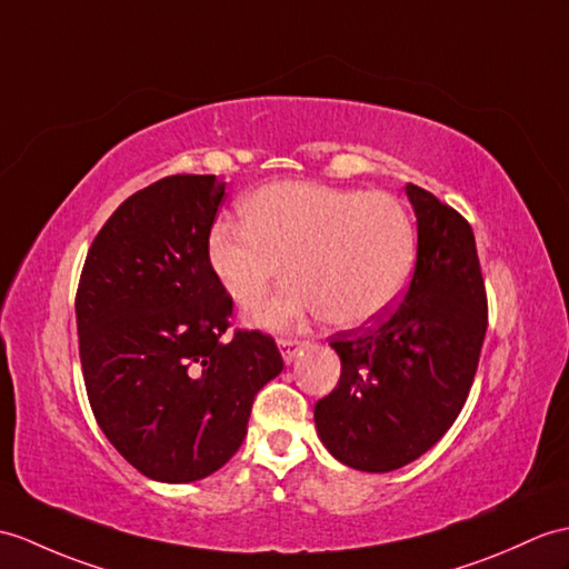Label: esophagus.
I'll list each match as a JSON object with an SVG mask.
<instances>
[{"label":"esophagus","mask_w":569,"mask_h":569,"mask_svg":"<svg viewBox=\"0 0 569 569\" xmlns=\"http://www.w3.org/2000/svg\"><path fill=\"white\" fill-rule=\"evenodd\" d=\"M302 345H306V341H302V339H296V337H279V349H281V353H283V361H286V363H293Z\"/></svg>","instance_id":"1"}]
</instances>
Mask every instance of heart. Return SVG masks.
<instances>
[{
  "label": "heart",
  "mask_w": 569,
  "mask_h": 569,
  "mask_svg": "<svg viewBox=\"0 0 569 569\" xmlns=\"http://www.w3.org/2000/svg\"><path fill=\"white\" fill-rule=\"evenodd\" d=\"M244 220L210 232L220 286L252 306L288 271L298 283L249 310L259 327L283 329L315 312L341 329L368 325L395 306L415 269V220L392 193L281 181L249 198Z\"/></svg>",
  "instance_id": "b5f03b06"
}]
</instances>
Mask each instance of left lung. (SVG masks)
Instances as JSON below:
<instances>
[{"instance_id":"left-lung-1","label":"left lung","mask_w":569,"mask_h":569,"mask_svg":"<svg viewBox=\"0 0 569 569\" xmlns=\"http://www.w3.org/2000/svg\"><path fill=\"white\" fill-rule=\"evenodd\" d=\"M417 213L415 273L376 322L332 335L337 388L315 405L322 443L366 472L398 470L451 429L463 409L487 332V290L470 222L407 183Z\"/></svg>"}]
</instances>
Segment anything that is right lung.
Instances as JSON below:
<instances>
[{"instance_id": "add662e5", "label": "right lung", "mask_w": 569, "mask_h": 569, "mask_svg": "<svg viewBox=\"0 0 569 569\" xmlns=\"http://www.w3.org/2000/svg\"><path fill=\"white\" fill-rule=\"evenodd\" d=\"M222 196L216 174L133 193L94 237L77 286L91 412L116 451L160 482L228 463L254 395L283 368L271 335L228 332L234 302L208 259Z\"/></svg>"}]
</instances>
